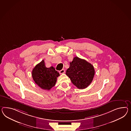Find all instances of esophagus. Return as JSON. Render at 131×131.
I'll return each mask as SVG.
<instances>
[{
	"label": "esophagus",
	"instance_id": "34e87169",
	"mask_svg": "<svg viewBox=\"0 0 131 131\" xmlns=\"http://www.w3.org/2000/svg\"><path fill=\"white\" fill-rule=\"evenodd\" d=\"M64 72H65V71H64V69H62L61 70L59 71V73L60 74H63V73H64Z\"/></svg>",
	"mask_w": 131,
	"mask_h": 131
}]
</instances>
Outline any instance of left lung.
Wrapping results in <instances>:
<instances>
[{
    "label": "left lung",
    "mask_w": 131,
    "mask_h": 131,
    "mask_svg": "<svg viewBox=\"0 0 131 131\" xmlns=\"http://www.w3.org/2000/svg\"><path fill=\"white\" fill-rule=\"evenodd\" d=\"M95 73L94 67L87 61L79 57H74L70 62V67L66 74L72 83L78 89H83L92 82Z\"/></svg>",
    "instance_id": "obj_1"
}]
</instances>
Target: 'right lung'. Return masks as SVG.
Segmentation results:
<instances>
[{"instance_id": "add662e5", "label": "right lung", "mask_w": 131, "mask_h": 131, "mask_svg": "<svg viewBox=\"0 0 131 131\" xmlns=\"http://www.w3.org/2000/svg\"><path fill=\"white\" fill-rule=\"evenodd\" d=\"M32 75L35 83L41 88L49 90L55 85L60 74L54 67H46L42 60L33 68Z\"/></svg>"}]
</instances>
